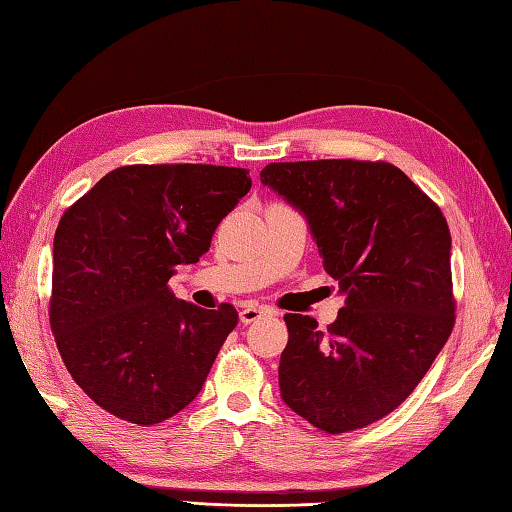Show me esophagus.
I'll return each mask as SVG.
<instances>
[{"label":"esophagus","mask_w":512,"mask_h":512,"mask_svg":"<svg viewBox=\"0 0 512 512\" xmlns=\"http://www.w3.org/2000/svg\"><path fill=\"white\" fill-rule=\"evenodd\" d=\"M266 314H270L268 308L255 306V303H248V306H244L242 310H239V321H242L244 325H248V323H255L257 319L266 317Z\"/></svg>","instance_id":"esophagus-1"}]
</instances>
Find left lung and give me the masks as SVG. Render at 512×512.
Segmentation results:
<instances>
[{
  "label": "left lung",
  "instance_id": "left-lung-1",
  "mask_svg": "<svg viewBox=\"0 0 512 512\" xmlns=\"http://www.w3.org/2000/svg\"><path fill=\"white\" fill-rule=\"evenodd\" d=\"M308 220L345 308L321 332L286 314V405L325 433L363 429L405 400L455 323L451 233L440 206L389 162H270L259 173Z\"/></svg>",
  "mask_w": 512,
  "mask_h": 512
}]
</instances>
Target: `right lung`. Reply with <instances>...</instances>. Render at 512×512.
<instances>
[{
  "label": "right lung",
  "instance_id": "obj_1",
  "mask_svg": "<svg viewBox=\"0 0 512 512\" xmlns=\"http://www.w3.org/2000/svg\"><path fill=\"white\" fill-rule=\"evenodd\" d=\"M248 191L246 169L129 165L63 213L50 328L76 385L116 418L151 427L200 394L237 310L198 308L167 284Z\"/></svg>",
  "mask_w": 512,
  "mask_h": 512
}]
</instances>
